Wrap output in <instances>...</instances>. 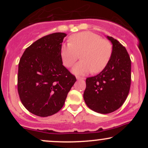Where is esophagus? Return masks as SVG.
<instances>
[{
  "label": "esophagus",
  "instance_id": "34e87169",
  "mask_svg": "<svg viewBox=\"0 0 148 148\" xmlns=\"http://www.w3.org/2000/svg\"><path fill=\"white\" fill-rule=\"evenodd\" d=\"M76 79H77V80H84L85 78L79 77V76H77V77H76Z\"/></svg>",
  "mask_w": 148,
  "mask_h": 148
}]
</instances>
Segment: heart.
I'll use <instances>...</instances> for the list:
<instances>
[{"label": "heart", "mask_w": 148, "mask_h": 148, "mask_svg": "<svg viewBox=\"0 0 148 148\" xmlns=\"http://www.w3.org/2000/svg\"><path fill=\"white\" fill-rule=\"evenodd\" d=\"M70 43L63 44L60 48V58L65 67H72L81 54V62L76 63L72 72L78 76L92 71L101 72L111 60L113 53L111 43L99 35L90 31L76 33L69 38Z\"/></svg>", "instance_id": "b5f03b06"}]
</instances>
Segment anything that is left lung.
I'll return each mask as SVG.
<instances>
[{
    "instance_id": "obj_1",
    "label": "left lung",
    "mask_w": 148,
    "mask_h": 148,
    "mask_svg": "<svg viewBox=\"0 0 148 148\" xmlns=\"http://www.w3.org/2000/svg\"><path fill=\"white\" fill-rule=\"evenodd\" d=\"M113 45L108 64L99 74L86 79L84 99L92 111L107 114L118 109L126 100L131 85V60L118 40L106 36Z\"/></svg>"
}]
</instances>
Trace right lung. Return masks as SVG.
Wrapping results in <instances>:
<instances>
[{
    "instance_id": "right-lung-1",
    "label": "right lung",
    "mask_w": 148,
    "mask_h": 148,
    "mask_svg": "<svg viewBox=\"0 0 148 148\" xmlns=\"http://www.w3.org/2000/svg\"><path fill=\"white\" fill-rule=\"evenodd\" d=\"M66 36L55 33L42 37L25 49L20 59L18 95L25 108L37 116H50L60 111L76 81L60 58Z\"/></svg>"
}]
</instances>
